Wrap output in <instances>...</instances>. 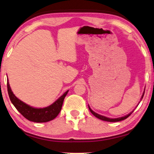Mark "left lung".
<instances>
[{
	"instance_id": "left-lung-1",
	"label": "left lung",
	"mask_w": 154,
	"mask_h": 154,
	"mask_svg": "<svg viewBox=\"0 0 154 154\" xmlns=\"http://www.w3.org/2000/svg\"><path fill=\"white\" fill-rule=\"evenodd\" d=\"M144 92H145V90H144ZM144 92H143V95H142V96H141V100H142V98H143V95H144ZM88 108H89V109H90V111H91V112L93 114V115H94L95 117H96L97 118H98V119H101V120H103V121H107V122H119V121H122V120H124V119H127V117H129L131 115V114L132 113V112H131V113H129V114H128V115H126V116H125V117H119V118H115V119H112V118H109V117H104V116H102V115H99V114H97V113H96V112H95L94 111H93L92 110V109H91V107H90V106L88 105Z\"/></svg>"
}]
</instances>
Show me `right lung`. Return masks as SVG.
Instances as JSON below:
<instances>
[{
  "instance_id": "obj_1",
  "label": "right lung",
  "mask_w": 154,
  "mask_h": 154,
  "mask_svg": "<svg viewBox=\"0 0 154 154\" xmlns=\"http://www.w3.org/2000/svg\"><path fill=\"white\" fill-rule=\"evenodd\" d=\"M7 87L11 103L13 104L17 111L26 119L35 122H47L57 117L62 107L63 100L69 92V91L65 92L63 95L49 106L45 108H35L23 103L13 94L10 86L8 79L7 81Z\"/></svg>"
}]
</instances>
